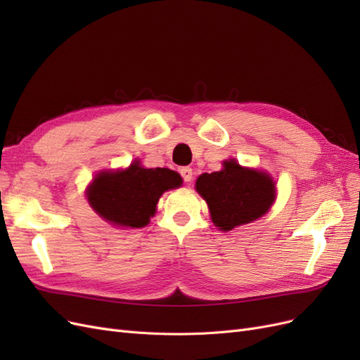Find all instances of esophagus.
Wrapping results in <instances>:
<instances>
[{"label":"esophagus","mask_w":360,"mask_h":360,"mask_svg":"<svg viewBox=\"0 0 360 360\" xmlns=\"http://www.w3.org/2000/svg\"><path fill=\"white\" fill-rule=\"evenodd\" d=\"M180 174H181L183 180L186 181V183H191V181H192V177H193L192 168H189V167H184V168H181V169H180Z\"/></svg>","instance_id":"1"}]
</instances>
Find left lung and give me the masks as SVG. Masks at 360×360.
<instances>
[{
    "label": "left lung",
    "instance_id": "obj_1",
    "mask_svg": "<svg viewBox=\"0 0 360 360\" xmlns=\"http://www.w3.org/2000/svg\"><path fill=\"white\" fill-rule=\"evenodd\" d=\"M221 171L201 174L195 189L209 205L213 224L221 231L257 221L276 198L275 181L267 172L225 160Z\"/></svg>",
    "mask_w": 360,
    "mask_h": 360
}]
</instances>
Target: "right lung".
<instances>
[{
  "mask_svg": "<svg viewBox=\"0 0 360 360\" xmlns=\"http://www.w3.org/2000/svg\"><path fill=\"white\" fill-rule=\"evenodd\" d=\"M181 177L168 168H144L135 160L126 169L102 171L86 189L93 210L112 225L143 228L156 213L165 191L179 188Z\"/></svg>",
  "mask_w": 360,
  "mask_h": 360,
  "instance_id": "add662e5",
  "label": "right lung"
}]
</instances>
